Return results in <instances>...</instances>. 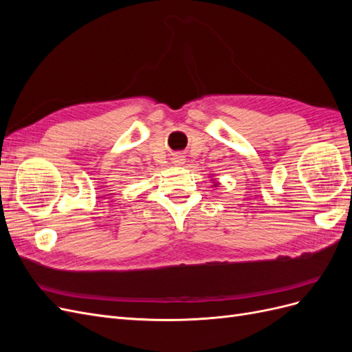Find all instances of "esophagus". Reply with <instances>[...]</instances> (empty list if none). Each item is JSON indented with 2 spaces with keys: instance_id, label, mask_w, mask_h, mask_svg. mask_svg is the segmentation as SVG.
<instances>
[{
  "instance_id": "34e87169",
  "label": "esophagus",
  "mask_w": 352,
  "mask_h": 352,
  "mask_svg": "<svg viewBox=\"0 0 352 352\" xmlns=\"http://www.w3.org/2000/svg\"><path fill=\"white\" fill-rule=\"evenodd\" d=\"M173 160H175L176 164H182L184 163V157H180V155H176Z\"/></svg>"
}]
</instances>
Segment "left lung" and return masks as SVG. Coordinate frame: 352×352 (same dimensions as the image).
I'll list each match as a JSON object with an SVG mask.
<instances>
[{"instance_id": "8db88e82", "label": "left lung", "mask_w": 352, "mask_h": 352, "mask_svg": "<svg viewBox=\"0 0 352 352\" xmlns=\"http://www.w3.org/2000/svg\"><path fill=\"white\" fill-rule=\"evenodd\" d=\"M216 185H217V184H214V186H216Z\"/></svg>"}]
</instances>
